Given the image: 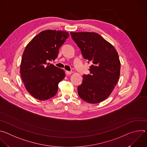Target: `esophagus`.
<instances>
[{
  "label": "esophagus",
  "mask_w": 147,
  "mask_h": 147,
  "mask_svg": "<svg viewBox=\"0 0 147 147\" xmlns=\"http://www.w3.org/2000/svg\"><path fill=\"white\" fill-rule=\"evenodd\" d=\"M71 71H66V74L67 75H70L71 74Z\"/></svg>",
  "instance_id": "obj_1"
}]
</instances>
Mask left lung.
Returning <instances> with one entry per match:
<instances>
[{
	"instance_id": "obj_1",
	"label": "left lung",
	"mask_w": 147,
	"mask_h": 147,
	"mask_svg": "<svg viewBox=\"0 0 147 147\" xmlns=\"http://www.w3.org/2000/svg\"><path fill=\"white\" fill-rule=\"evenodd\" d=\"M83 57L92 65L90 74L83 75L77 88L79 96L90 103L105 100L112 93L120 77L118 53L109 42L95 32H70Z\"/></svg>"
}]
</instances>
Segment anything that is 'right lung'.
I'll use <instances>...</instances> for the list:
<instances>
[{"label": "right lung", "mask_w": 147, "mask_h": 147, "mask_svg": "<svg viewBox=\"0 0 147 147\" xmlns=\"http://www.w3.org/2000/svg\"><path fill=\"white\" fill-rule=\"evenodd\" d=\"M69 36L66 31H43L26 47L20 74L26 90L34 98L45 100L56 94L59 83L65 78V73L53 64L47 66V61L57 57L59 48Z\"/></svg>", "instance_id": "1"}]
</instances>
